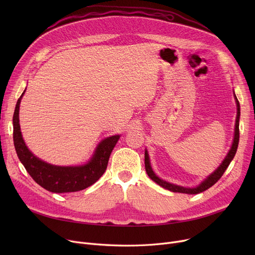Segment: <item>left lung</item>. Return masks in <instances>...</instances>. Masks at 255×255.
<instances>
[{"instance_id": "left-lung-1", "label": "left lung", "mask_w": 255, "mask_h": 255, "mask_svg": "<svg viewBox=\"0 0 255 255\" xmlns=\"http://www.w3.org/2000/svg\"><path fill=\"white\" fill-rule=\"evenodd\" d=\"M235 99H236V103H237V119H236V125H235V136H234V141L232 144V148L230 150V152L227 153L226 157L224 158V160L222 161V163L219 165V167L212 172L211 175L202 183H200L198 186L194 187V188H187V187H182V186H178L175 184L168 183L166 181H163L160 178H158L155 172L153 171L152 167H151V163H150V158H149V154L148 151H144V167H145V171L148 173V176L155 182L157 183L159 186L163 187L164 189H167L169 191L172 192H180V193H186V194H197L200 192H204L205 190L209 189L210 187H212L216 182H218V180L222 177V175L224 173V171L226 170V168L229 167L230 163L232 162V160L234 159L237 149H238V144H239V138H240V131H239V121H240V103L237 99V96L235 95Z\"/></svg>"}]
</instances>
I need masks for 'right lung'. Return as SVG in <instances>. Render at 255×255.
Returning <instances> with one entry per match:
<instances>
[{
  "label": "right lung",
  "instance_id": "right-lung-1",
  "mask_svg": "<svg viewBox=\"0 0 255 255\" xmlns=\"http://www.w3.org/2000/svg\"><path fill=\"white\" fill-rule=\"evenodd\" d=\"M25 90L18 98L13 115V141L20 162L33 180L53 193L75 192L88 188L103 175L110 156L120 135L104 138L97 145L88 163L79 166H58L36 157L25 145L19 126V104Z\"/></svg>",
  "mask_w": 255,
  "mask_h": 255
}]
</instances>
